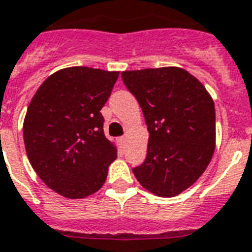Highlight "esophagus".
I'll use <instances>...</instances> for the list:
<instances>
[{
  "label": "esophagus",
  "mask_w": 252,
  "mask_h": 252,
  "mask_svg": "<svg viewBox=\"0 0 252 252\" xmlns=\"http://www.w3.org/2000/svg\"><path fill=\"white\" fill-rule=\"evenodd\" d=\"M126 136H121L120 139H119V141H120V144H121V145H124V144H126Z\"/></svg>",
  "instance_id": "esophagus-1"
}]
</instances>
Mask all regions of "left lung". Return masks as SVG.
Returning <instances> with one entry per match:
<instances>
[{
	"label": "left lung",
	"instance_id": "8db88e82",
	"mask_svg": "<svg viewBox=\"0 0 252 252\" xmlns=\"http://www.w3.org/2000/svg\"><path fill=\"white\" fill-rule=\"evenodd\" d=\"M141 107L150 132L147 158L133 167L139 183L158 196H175L196 182L215 150V105L184 69L121 73Z\"/></svg>",
	"mask_w": 252,
	"mask_h": 252
}]
</instances>
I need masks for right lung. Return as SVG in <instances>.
<instances>
[{"mask_svg": "<svg viewBox=\"0 0 252 252\" xmlns=\"http://www.w3.org/2000/svg\"><path fill=\"white\" fill-rule=\"evenodd\" d=\"M119 72L73 66L42 83L28 107L24 143L32 167L44 183L69 199H81L105 183L116 159L104 135L101 108Z\"/></svg>", "mask_w": 252, "mask_h": 252, "instance_id": "1", "label": "right lung"}]
</instances>
